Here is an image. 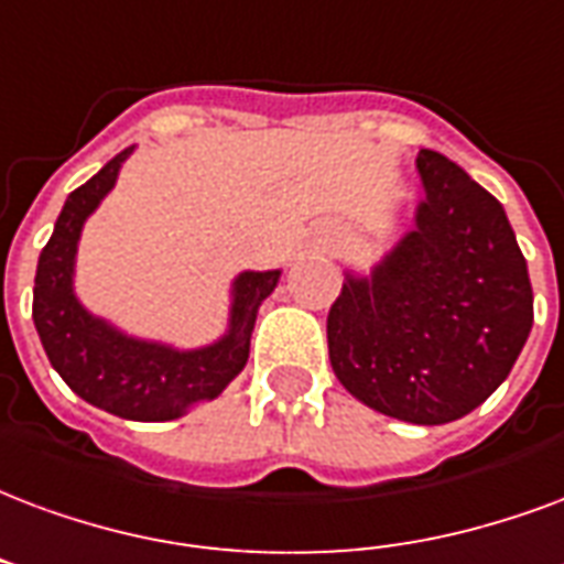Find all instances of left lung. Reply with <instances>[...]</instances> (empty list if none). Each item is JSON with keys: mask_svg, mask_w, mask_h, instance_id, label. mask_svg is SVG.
Returning a JSON list of instances; mask_svg holds the SVG:
<instances>
[{"mask_svg": "<svg viewBox=\"0 0 564 564\" xmlns=\"http://www.w3.org/2000/svg\"><path fill=\"white\" fill-rule=\"evenodd\" d=\"M415 229L328 311V358L370 410L448 424L502 386L532 332V283L502 203L421 149Z\"/></svg>", "mask_w": 564, "mask_h": 564, "instance_id": "1", "label": "left lung"}]
</instances>
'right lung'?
<instances>
[{
    "label": "right lung",
    "mask_w": 564,
    "mask_h": 564,
    "mask_svg": "<svg viewBox=\"0 0 564 564\" xmlns=\"http://www.w3.org/2000/svg\"><path fill=\"white\" fill-rule=\"evenodd\" d=\"M124 149L101 173L70 191L53 236L37 257L32 319L37 337L74 394L98 410L131 421H170L194 403L215 400L248 365L250 332L260 304L281 281V271H241L232 281L227 335L199 349H173L122 335L91 316L74 295V257L83 224L116 185Z\"/></svg>",
    "instance_id": "add662e5"
}]
</instances>
